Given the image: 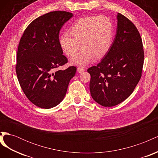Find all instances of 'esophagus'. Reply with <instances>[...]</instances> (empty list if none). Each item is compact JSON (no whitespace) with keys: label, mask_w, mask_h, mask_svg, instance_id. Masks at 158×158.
Returning <instances> with one entry per match:
<instances>
[{"label":"esophagus","mask_w":158,"mask_h":158,"mask_svg":"<svg viewBox=\"0 0 158 158\" xmlns=\"http://www.w3.org/2000/svg\"><path fill=\"white\" fill-rule=\"evenodd\" d=\"M77 71L79 73H82V72L85 71V69L83 68V67H78L77 68Z\"/></svg>","instance_id":"obj_1"}]
</instances>
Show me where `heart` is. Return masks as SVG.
I'll return each mask as SVG.
<instances>
[{
    "instance_id": "1",
    "label": "heart",
    "mask_w": 158,
    "mask_h": 158,
    "mask_svg": "<svg viewBox=\"0 0 158 158\" xmlns=\"http://www.w3.org/2000/svg\"><path fill=\"white\" fill-rule=\"evenodd\" d=\"M70 32L60 36V45L65 53L71 56L82 42L83 47L71 57L70 62L85 66L106 55L113 41L114 28L108 16H85L78 19L70 27Z\"/></svg>"
}]
</instances>
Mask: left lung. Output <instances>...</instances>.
I'll return each mask as SVG.
<instances>
[{
  "mask_svg": "<svg viewBox=\"0 0 158 158\" xmlns=\"http://www.w3.org/2000/svg\"><path fill=\"white\" fill-rule=\"evenodd\" d=\"M115 37L97 66L88 69L90 94L103 107H113L130 96L142 76L144 49L136 27L118 13Z\"/></svg>",
  "mask_w": 158,
  "mask_h": 158,
  "instance_id": "left-lung-1",
  "label": "left lung"
}]
</instances>
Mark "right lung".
Returning a JSON list of instances; mask_svg holds the SVG:
<instances>
[{
    "label": "right lung",
    "instance_id": "obj_1",
    "mask_svg": "<svg viewBox=\"0 0 158 158\" xmlns=\"http://www.w3.org/2000/svg\"><path fill=\"white\" fill-rule=\"evenodd\" d=\"M73 14L53 11L38 17L27 27L17 52L16 72L27 99L43 109L56 106L64 98L76 66L56 70L67 63L60 45V30Z\"/></svg>",
    "mask_w": 158,
    "mask_h": 158
}]
</instances>
